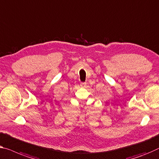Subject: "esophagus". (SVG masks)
<instances>
[{
    "instance_id": "34e87169",
    "label": "esophagus",
    "mask_w": 159,
    "mask_h": 159,
    "mask_svg": "<svg viewBox=\"0 0 159 159\" xmlns=\"http://www.w3.org/2000/svg\"><path fill=\"white\" fill-rule=\"evenodd\" d=\"M86 86V83H84V82H82V83H80V86L81 87H85Z\"/></svg>"
}]
</instances>
